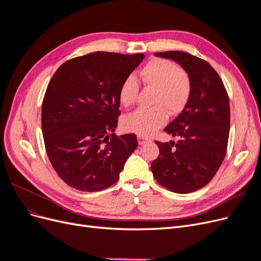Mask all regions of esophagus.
Segmentation results:
<instances>
[{"label":"esophagus","instance_id":"1","mask_svg":"<svg viewBox=\"0 0 261 261\" xmlns=\"http://www.w3.org/2000/svg\"><path fill=\"white\" fill-rule=\"evenodd\" d=\"M148 141H150V139L148 137H144V136H141V135H138V143H139V145H144V144L148 143Z\"/></svg>","mask_w":261,"mask_h":261}]
</instances>
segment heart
I'll list each match as a JSON object with an SVG mask.
<instances>
[{
  "instance_id": "b5f03b06",
  "label": "heart",
  "mask_w": 261,
  "mask_h": 261,
  "mask_svg": "<svg viewBox=\"0 0 261 261\" xmlns=\"http://www.w3.org/2000/svg\"><path fill=\"white\" fill-rule=\"evenodd\" d=\"M141 83L153 89L152 108H140L125 115L123 126L126 130L141 136L155 133L167 122V113L179 114L191 98L192 82L185 70L177 68L172 62L163 59L150 60L139 72ZM139 85L134 76H128L118 90V99L124 107L132 106L136 100Z\"/></svg>"
}]
</instances>
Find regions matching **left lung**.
<instances>
[{
	"mask_svg": "<svg viewBox=\"0 0 261 261\" xmlns=\"http://www.w3.org/2000/svg\"><path fill=\"white\" fill-rule=\"evenodd\" d=\"M176 62L188 74L192 93L164 132L176 143L155 140L160 153L151 163L155 180L169 191L188 194L206 186L221 167L230 134V103L223 82L208 62L181 51L154 53Z\"/></svg>",
	"mask_w": 261,
	"mask_h": 261,
	"instance_id": "left-lung-1",
	"label": "left lung"
}]
</instances>
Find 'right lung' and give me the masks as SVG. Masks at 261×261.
Returning <instances> with one entry per match:
<instances>
[{"label": "right lung", "instance_id": "right-lung-1", "mask_svg": "<svg viewBox=\"0 0 261 261\" xmlns=\"http://www.w3.org/2000/svg\"><path fill=\"white\" fill-rule=\"evenodd\" d=\"M144 58L93 52L63 63L53 75L42 102V134L52 167L68 186L103 191L135 151V134L114 132L118 90Z\"/></svg>", "mask_w": 261, "mask_h": 261}]
</instances>
